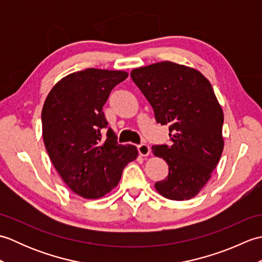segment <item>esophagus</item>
Returning <instances> with one entry per match:
<instances>
[{"label":"esophagus","mask_w":262,"mask_h":262,"mask_svg":"<svg viewBox=\"0 0 262 262\" xmlns=\"http://www.w3.org/2000/svg\"><path fill=\"white\" fill-rule=\"evenodd\" d=\"M138 153H140L142 157H148L149 153H151V147H149L147 144H141V145L137 146Z\"/></svg>","instance_id":"1"}]
</instances>
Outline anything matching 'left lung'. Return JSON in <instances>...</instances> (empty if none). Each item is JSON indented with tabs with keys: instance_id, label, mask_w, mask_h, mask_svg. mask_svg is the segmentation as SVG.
Here are the masks:
<instances>
[{
	"instance_id": "1",
	"label": "left lung",
	"mask_w": 262,
	"mask_h": 262,
	"mask_svg": "<svg viewBox=\"0 0 262 262\" xmlns=\"http://www.w3.org/2000/svg\"><path fill=\"white\" fill-rule=\"evenodd\" d=\"M130 75L155 120L169 126L171 145L152 147L169 165L168 178L155 183V190L171 200L196 197L224 148V114L213 86L198 70L168 60L134 69Z\"/></svg>"
}]
</instances>
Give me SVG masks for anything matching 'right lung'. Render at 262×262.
<instances>
[{"label":"right lung","instance_id":"1","mask_svg":"<svg viewBox=\"0 0 262 262\" xmlns=\"http://www.w3.org/2000/svg\"><path fill=\"white\" fill-rule=\"evenodd\" d=\"M125 71L86 69L60 79L41 113L49 159L72 191L99 199L118 186L125 166L137 159L134 145H120L102 108L111 90L127 79Z\"/></svg>","mask_w":262,"mask_h":262}]
</instances>
